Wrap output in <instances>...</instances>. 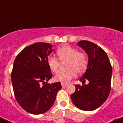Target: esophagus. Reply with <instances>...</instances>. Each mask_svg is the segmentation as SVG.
<instances>
[{
	"instance_id": "1",
	"label": "esophagus",
	"mask_w": 123,
	"mask_h": 123,
	"mask_svg": "<svg viewBox=\"0 0 123 123\" xmlns=\"http://www.w3.org/2000/svg\"><path fill=\"white\" fill-rule=\"evenodd\" d=\"M61 85H62V87H66V86L68 85V84H67V83H62Z\"/></svg>"
}]
</instances>
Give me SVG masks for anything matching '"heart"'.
<instances>
[{"instance_id": "heart-1", "label": "heart", "mask_w": 123, "mask_h": 123, "mask_svg": "<svg viewBox=\"0 0 123 123\" xmlns=\"http://www.w3.org/2000/svg\"><path fill=\"white\" fill-rule=\"evenodd\" d=\"M57 55L61 62H68V71L61 72L55 76L54 80L62 83H67L76 77V73H83L88 66V57L83 52L78 51L76 49L68 45L59 48ZM54 57L50 56L47 59V64L50 69L55 73H58L60 62Z\"/></svg>"}]
</instances>
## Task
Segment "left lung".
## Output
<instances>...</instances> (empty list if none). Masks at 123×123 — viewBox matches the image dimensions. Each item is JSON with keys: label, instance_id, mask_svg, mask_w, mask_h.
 <instances>
[{"label": "left lung", "instance_id": "8db88e82", "mask_svg": "<svg viewBox=\"0 0 123 123\" xmlns=\"http://www.w3.org/2000/svg\"><path fill=\"white\" fill-rule=\"evenodd\" d=\"M88 56L87 69L80 81L88 85H75L76 90L71 95L73 104L81 110L90 111L104 103L111 91L112 69L106 52L101 47L89 41L78 43Z\"/></svg>", "mask_w": 123, "mask_h": 123}]
</instances>
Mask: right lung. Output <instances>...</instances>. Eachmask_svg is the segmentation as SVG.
<instances>
[{"instance_id": "right-lung-1", "label": "right lung", "mask_w": 123, "mask_h": 123, "mask_svg": "<svg viewBox=\"0 0 123 123\" xmlns=\"http://www.w3.org/2000/svg\"><path fill=\"white\" fill-rule=\"evenodd\" d=\"M49 43L37 42L20 52L14 62L11 81L15 97L29 113L40 114L51 108L61 83L49 84L52 74L47 64L52 52Z\"/></svg>"}]
</instances>
